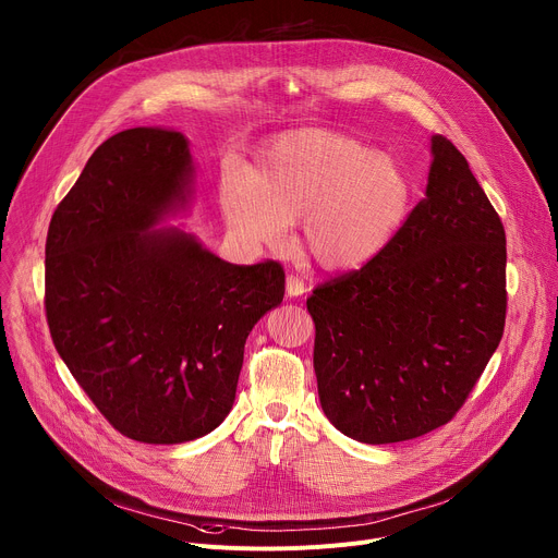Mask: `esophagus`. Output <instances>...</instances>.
I'll use <instances>...</instances> for the list:
<instances>
[{
    "mask_svg": "<svg viewBox=\"0 0 558 558\" xmlns=\"http://www.w3.org/2000/svg\"><path fill=\"white\" fill-rule=\"evenodd\" d=\"M284 284H287V295L289 298H298V295H302L306 291V284H304V280L298 274H289Z\"/></svg>",
    "mask_w": 558,
    "mask_h": 558,
    "instance_id": "obj_1",
    "label": "esophagus"
}]
</instances>
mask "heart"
Masks as SVG:
<instances>
[{
	"label": "heart",
	"mask_w": 558,
	"mask_h": 558,
	"mask_svg": "<svg viewBox=\"0 0 558 558\" xmlns=\"http://www.w3.org/2000/svg\"><path fill=\"white\" fill-rule=\"evenodd\" d=\"M220 205L238 241L280 252L302 218L304 245L325 269L347 271L384 252L407 220L411 181L402 166L364 141L300 130L280 136L256 172L229 168Z\"/></svg>",
	"instance_id": "1"
}]
</instances>
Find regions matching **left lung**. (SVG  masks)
I'll return each instance as SVG.
<instances>
[{"mask_svg":"<svg viewBox=\"0 0 558 558\" xmlns=\"http://www.w3.org/2000/svg\"><path fill=\"white\" fill-rule=\"evenodd\" d=\"M426 198L379 256L315 287L313 368L329 422L364 444L448 424L506 327V231L465 156L430 138Z\"/></svg>","mask_w":558,"mask_h":558,"instance_id":"8db88e82","label":"left lung"}]
</instances>
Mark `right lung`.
Here are the masks:
<instances>
[{"label": "right lung", "instance_id": "right-lung-1", "mask_svg": "<svg viewBox=\"0 0 558 558\" xmlns=\"http://www.w3.org/2000/svg\"><path fill=\"white\" fill-rule=\"evenodd\" d=\"M177 130L104 141L57 205L46 238V320L101 415L143 444H183L231 411L245 342L284 298L276 260L231 265L177 227L192 196Z\"/></svg>", "mask_w": 558, "mask_h": 558}]
</instances>
